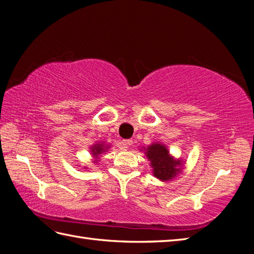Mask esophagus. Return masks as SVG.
I'll use <instances>...</instances> for the list:
<instances>
[{"mask_svg":"<svg viewBox=\"0 0 254 254\" xmlns=\"http://www.w3.org/2000/svg\"><path fill=\"white\" fill-rule=\"evenodd\" d=\"M133 144V140L132 139H125V140H122V143H121V147H122V149H127L129 146H131Z\"/></svg>","mask_w":254,"mask_h":254,"instance_id":"esophagus-1","label":"esophagus"}]
</instances>
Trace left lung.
I'll use <instances>...</instances> for the list:
<instances>
[{
	"mask_svg": "<svg viewBox=\"0 0 254 254\" xmlns=\"http://www.w3.org/2000/svg\"><path fill=\"white\" fill-rule=\"evenodd\" d=\"M147 159L150 161L152 174L161 182H170L182 173L184 169V162L176 159L170 154L166 145L161 143H152L147 148L143 147Z\"/></svg>",
	"mask_w": 254,
	"mask_h": 254,
	"instance_id": "1",
	"label": "left lung"
}]
</instances>
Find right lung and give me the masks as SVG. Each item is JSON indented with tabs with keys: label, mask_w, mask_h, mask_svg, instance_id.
<instances>
[{
	"label": "right lung",
	"mask_w": 254,
	"mask_h": 254,
	"mask_svg": "<svg viewBox=\"0 0 254 254\" xmlns=\"http://www.w3.org/2000/svg\"><path fill=\"white\" fill-rule=\"evenodd\" d=\"M109 146L110 145L105 144V141H97V143H95L90 147V154L92 155V158H93L92 159L93 163H97L99 161L98 159L100 158V156L108 150ZM84 169H87V168H84Z\"/></svg>",
	"instance_id": "add662e5"
}]
</instances>
